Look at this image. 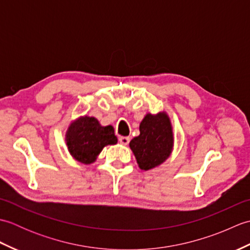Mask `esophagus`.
Returning <instances> with one entry per match:
<instances>
[{
    "label": "esophagus",
    "instance_id": "1",
    "mask_svg": "<svg viewBox=\"0 0 250 250\" xmlns=\"http://www.w3.org/2000/svg\"><path fill=\"white\" fill-rule=\"evenodd\" d=\"M119 143H120V144H122V145L126 146L130 143V137H128V136H120L119 137Z\"/></svg>",
    "mask_w": 250,
    "mask_h": 250
}]
</instances>
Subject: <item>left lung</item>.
Segmentation results:
<instances>
[{
	"mask_svg": "<svg viewBox=\"0 0 250 250\" xmlns=\"http://www.w3.org/2000/svg\"><path fill=\"white\" fill-rule=\"evenodd\" d=\"M174 146L173 126L168 115L146 114L140 125V135L130 142V148L141 169L160 166L171 156Z\"/></svg>",
	"mask_w": 250,
	"mask_h": 250,
	"instance_id": "left-lung-1",
	"label": "left lung"
}]
</instances>
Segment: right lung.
Returning a JSON list of instances; mask_svg holds the SVG:
<instances>
[{"instance_id": "1", "label": "right lung", "mask_w": 250, "mask_h": 250, "mask_svg": "<svg viewBox=\"0 0 250 250\" xmlns=\"http://www.w3.org/2000/svg\"><path fill=\"white\" fill-rule=\"evenodd\" d=\"M65 142L75 160L91 164L105 146L117 144V136L111 125L103 126L94 117L82 116L68 125Z\"/></svg>"}]
</instances>
